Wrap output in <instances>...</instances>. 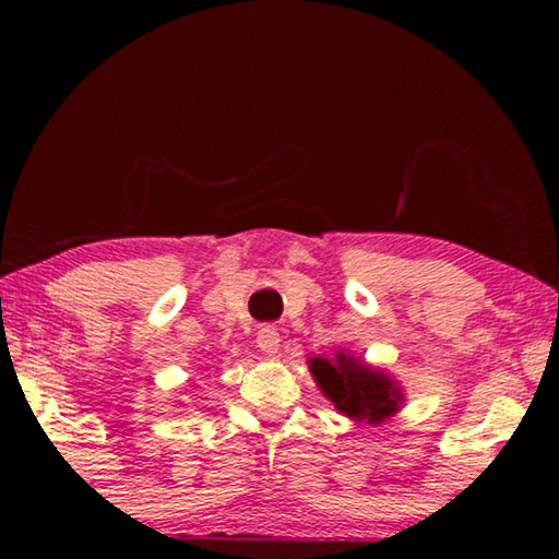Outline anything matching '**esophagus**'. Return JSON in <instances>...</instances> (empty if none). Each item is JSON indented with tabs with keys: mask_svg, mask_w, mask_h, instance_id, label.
Returning <instances> with one entry per match:
<instances>
[{
	"mask_svg": "<svg viewBox=\"0 0 559 559\" xmlns=\"http://www.w3.org/2000/svg\"><path fill=\"white\" fill-rule=\"evenodd\" d=\"M257 345L261 347V353L276 355L281 347V333L273 325H263L257 335Z\"/></svg>",
	"mask_w": 559,
	"mask_h": 559,
	"instance_id": "esophagus-1",
	"label": "esophagus"
}]
</instances>
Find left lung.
<instances>
[{
  "instance_id": "obj_1",
  "label": "left lung",
  "mask_w": 559,
  "mask_h": 559,
  "mask_svg": "<svg viewBox=\"0 0 559 559\" xmlns=\"http://www.w3.org/2000/svg\"><path fill=\"white\" fill-rule=\"evenodd\" d=\"M308 370L320 392L353 421L377 427L392 419L406 402L404 390L390 372L343 349H337L335 357H310Z\"/></svg>"
}]
</instances>
